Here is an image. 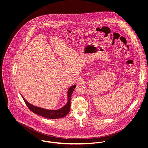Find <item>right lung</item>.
<instances>
[{"instance_id": "right-lung-1", "label": "right lung", "mask_w": 148, "mask_h": 148, "mask_svg": "<svg viewBox=\"0 0 148 148\" xmlns=\"http://www.w3.org/2000/svg\"><path fill=\"white\" fill-rule=\"evenodd\" d=\"M75 86L76 85H74L69 88L68 90V101L66 104L62 108L57 110H48L35 106L28 103L24 98H23V96L21 97L24 100L26 105L32 112L48 119H59L65 116L69 113L71 109V96Z\"/></svg>"}]
</instances>
